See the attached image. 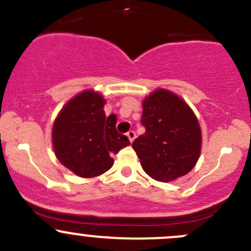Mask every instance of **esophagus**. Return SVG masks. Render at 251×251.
<instances>
[{
    "label": "esophagus",
    "mask_w": 251,
    "mask_h": 251,
    "mask_svg": "<svg viewBox=\"0 0 251 251\" xmlns=\"http://www.w3.org/2000/svg\"><path fill=\"white\" fill-rule=\"evenodd\" d=\"M127 137H128V140H130V142H133V140H135L136 138V132L133 130H130L127 132Z\"/></svg>",
    "instance_id": "1"
}]
</instances>
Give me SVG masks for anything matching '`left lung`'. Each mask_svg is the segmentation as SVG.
Masks as SVG:
<instances>
[{
  "label": "left lung",
  "mask_w": 251,
  "mask_h": 251,
  "mask_svg": "<svg viewBox=\"0 0 251 251\" xmlns=\"http://www.w3.org/2000/svg\"><path fill=\"white\" fill-rule=\"evenodd\" d=\"M144 135L132 143L151 178L169 182L188 174L199 159L201 131L196 115L179 97L156 90L143 102Z\"/></svg>",
  "instance_id": "8db88e82"
}]
</instances>
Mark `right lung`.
Here are the masks:
<instances>
[{
    "label": "right lung",
    "instance_id": "obj_1",
    "mask_svg": "<svg viewBox=\"0 0 251 251\" xmlns=\"http://www.w3.org/2000/svg\"><path fill=\"white\" fill-rule=\"evenodd\" d=\"M105 100L85 91L65 104L53 125L52 141L58 160L80 177H96L113 166L111 156L130 141L116 131V116H105Z\"/></svg>",
    "mask_w": 251,
    "mask_h": 251
}]
</instances>
